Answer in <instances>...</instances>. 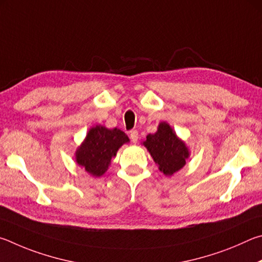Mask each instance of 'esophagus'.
Segmentation results:
<instances>
[{"label":"esophagus","mask_w":262,"mask_h":262,"mask_svg":"<svg viewBox=\"0 0 262 262\" xmlns=\"http://www.w3.org/2000/svg\"><path fill=\"white\" fill-rule=\"evenodd\" d=\"M130 138H131V140H132V143H137V141H138V138H139V134H138V131L137 130H131L130 131Z\"/></svg>","instance_id":"obj_1"}]
</instances>
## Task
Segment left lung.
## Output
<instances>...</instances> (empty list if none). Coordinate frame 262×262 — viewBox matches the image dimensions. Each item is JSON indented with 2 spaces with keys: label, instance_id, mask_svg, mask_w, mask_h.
Here are the masks:
<instances>
[{
  "label": "left lung",
  "instance_id": "obj_1",
  "mask_svg": "<svg viewBox=\"0 0 262 262\" xmlns=\"http://www.w3.org/2000/svg\"><path fill=\"white\" fill-rule=\"evenodd\" d=\"M144 145L166 176H171L184 167L185 160L189 158V150L185 144L177 138L175 132L166 122L160 123L155 134L146 137Z\"/></svg>",
  "mask_w": 262,
  "mask_h": 262
}]
</instances>
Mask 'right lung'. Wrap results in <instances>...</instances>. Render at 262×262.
<instances>
[{
  "label": "right lung",
  "mask_w": 262,
  "mask_h": 262,
  "mask_svg": "<svg viewBox=\"0 0 262 262\" xmlns=\"http://www.w3.org/2000/svg\"><path fill=\"white\" fill-rule=\"evenodd\" d=\"M125 143H128V137L119 128L96 125L91 128L77 149V163L91 175L99 177L107 171L112 158L116 157L118 148Z\"/></svg>",
  "instance_id": "add662e5"
}]
</instances>
